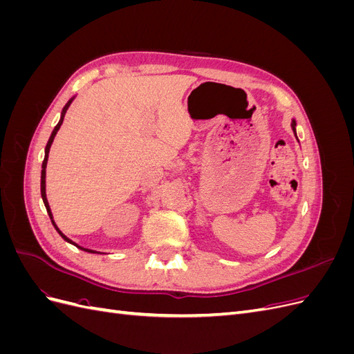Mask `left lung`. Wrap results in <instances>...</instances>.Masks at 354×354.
I'll use <instances>...</instances> for the list:
<instances>
[{
  "label": "left lung",
  "instance_id": "8db88e82",
  "mask_svg": "<svg viewBox=\"0 0 354 354\" xmlns=\"http://www.w3.org/2000/svg\"><path fill=\"white\" fill-rule=\"evenodd\" d=\"M295 127H297V122H295V120H292V122H291V128H292V131H294V134H295V137H297V130H295ZM297 140H298V137H297Z\"/></svg>",
  "mask_w": 354,
  "mask_h": 354
}]
</instances>
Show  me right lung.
<instances>
[{"instance_id":"right-lung-1","label":"right lung","mask_w":354,"mask_h":354,"mask_svg":"<svg viewBox=\"0 0 354 354\" xmlns=\"http://www.w3.org/2000/svg\"><path fill=\"white\" fill-rule=\"evenodd\" d=\"M73 99L75 97H72L66 104H65V108L62 109V113H60V120H59V122H57V125L55 127V130H53V133H51V136H50V138H48V142H47V146H46V156H44V160H42V169H41V198H42V201H44V205H46V209H47V212H48V216H50V218H51V223H53V226H55V229L57 230V233L60 234V236L65 239L66 242H69V243H72V245H75L77 246V248H80V250H82V251H85V252H91V254H100V252H97V251H93V250H88V248H84V246H80L78 243H75L73 241H71L68 236H65V234H63L62 232H60V229L57 227V224L55 223V220H53V214H51V209H50V205H48V201H47V194H46V168H47V160H48V153H50V147H51V145H53V142H55V137H56V134H57V131L60 130V127H62V124H63V120H65V113H66V111L69 109V106H71V103L73 102Z\"/></svg>"}]
</instances>
